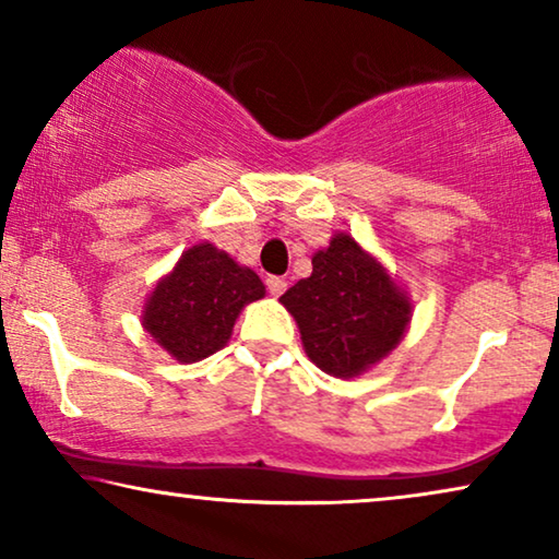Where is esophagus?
I'll list each match as a JSON object with an SVG mask.
<instances>
[{
    "mask_svg": "<svg viewBox=\"0 0 559 559\" xmlns=\"http://www.w3.org/2000/svg\"><path fill=\"white\" fill-rule=\"evenodd\" d=\"M266 289H270L272 297H280L287 289V282L282 277H274L272 274V277H266Z\"/></svg>",
    "mask_w": 559,
    "mask_h": 559,
    "instance_id": "esophagus-1",
    "label": "esophagus"
}]
</instances>
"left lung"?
Instances as JSON below:
<instances>
[{
  "label": "left lung",
  "mask_w": 559,
  "mask_h": 559,
  "mask_svg": "<svg viewBox=\"0 0 559 559\" xmlns=\"http://www.w3.org/2000/svg\"><path fill=\"white\" fill-rule=\"evenodd\" d=\"M280 302L300 328L305 354L338 379L358 377L384 358L409 323V300L381 264L346 234L312 257V274Z\"/></svg>",
  "instance_id": "1"
}]
</instances>
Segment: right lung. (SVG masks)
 <instances>
[{"mask_svg": "<svg viewBox=\"0 0 559 559\" xmlns=\"http://www.w3.org/2000/svg\"><path fill=\"white\" fill-rule=\"evenodd\" d=\"M259 297L264 285L254 272L226 251L198 243L157 282L144 308V328L167 354L193 364L226 346L236 316Z\"/></svg>", "mask_w": 559, "mask_h": 559, "instance_id": "add662e5", "label": "right lung"}]
</instances>
